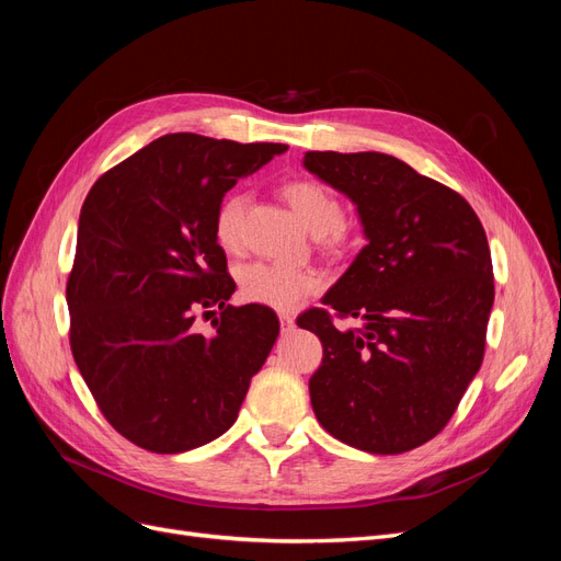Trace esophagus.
I'll use <instances>...</instances> for the list:
<instances>
[{"label": "esophagus", "instance_id": "34e87169", "mask_svg": "<svg viewBox=\"0 0 561 561\" xmlns=\"http://www.w3.org/2000/svg\"><path fill=\"white\" fill-rule=\"evenodd\" d=\"M295 328V318L290 313H280V330L290 332Z\"/></svg>", "mask_w": 561, "mask_h": 561}]
</instances>
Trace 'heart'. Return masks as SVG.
Returning a JSON list of instances; mask_svg holds the SVG:
<instances>
[{
	"label": "heart",
	"mask_w": 561,
	"mask_h": 561,
	"mask_svg": "<svg viewBox=\"0 0 561 561\" xmlns=\"http://www.w3.org/2000/svg\"><path fill=\"white\" fill-rule=\"evenodd\" d=\"M283 198L290 203L301 225L313 236H320V241L330 245L342 243L344 208L328 186H322L316 180L299 178L283 184ZM243 213V194L225 196L215 210V241L227 252H236L241 248ZM320 283V276L311 268H297L274 262H252L239 271V287L243 299L252 304H264V307L278 311L295 309L297 304L318 290Z\"/></svg>",
	"instance_id": "obj_1"
}]
</instances>
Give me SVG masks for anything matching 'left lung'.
Segmentation results:
<instances>
[{
	"mask_svg": "<svg viewBox=\"0 0 561 561\" xmlns=\"http://www.w3.org/2000/svg\"><path fill=\"white\" fill-rule=\"evenodd\" d=\"M304 168L346 194L367 245L297 325L322 342L309 381L320 426L369 454L428 443L484 358L494 271L480 217L449 186L381 151H307ZM358 317L360 329L333 328Z\"/></svg>",
	"mask_w": 561,
	"mask_h": 561,
	"instance_id": "left-lung-1",
	"label": "left lung"
}]
</instances>
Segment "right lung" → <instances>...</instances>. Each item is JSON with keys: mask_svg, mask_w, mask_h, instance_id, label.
<instances>
[{"mask_svg": "<svg viewBox=\"0 0 561 561\" xmlns=\"http://www.w3.org/2000/svg\"><path fill=\"white\" fill-rule=\"evenodd\" d=\"M287 145L171 133L91 186L67 278L70 346L100 412L133 445L180 454L233 426L278 336L262 304L231 307L215 210ZM220 318L213 337L191 325Z\"/></svg>", "mask_w": 561, "mask_h": 561, "instance_id": "obj_1", "label": "right lung"}]
</instances>
